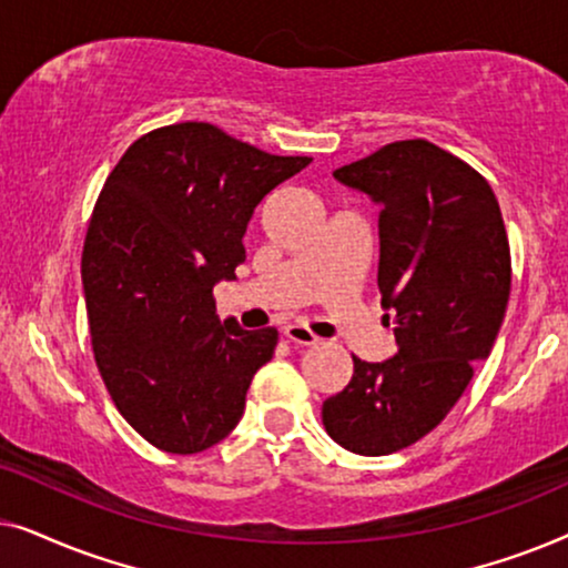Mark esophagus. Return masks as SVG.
<instances>
[{"mask_svg": "<svg viewBox=\"0 0 568 568\" xmlns=\"http://www.w3.org/2000/svg\"><path fill=\"white\" fill-rule=\"evenodd\" d=\"M282 333H284L286 341H292V344H297V346H315L317 341H321L313 331L305 328V325H297V323L284 325Z\"/></svg>", "mask_w": 568, "mask_h": 568, "instance_id": "esophagus-1", "label": "esophagus"}]
</instances>
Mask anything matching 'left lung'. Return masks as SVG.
Listing matches in <instances>:
<instances>
[{"instance_id": "obj_1", "label": "left lung", "mask_w": 568, "mask_h": 568, "mask_svg": "<svg viewBox=\"0 0 568 568\" xmlns=\"http://www.w3.org/2000/svg\"><path fill=\"white\" fill-rule=\"evenodd\" d=\"M333 178L379 206V305L398 354L354 356L323 424L344 449L390 455L426 437L491 354L509 302V240L486 178L426 139L387 144Z\"/></svg>"}]
</instances>
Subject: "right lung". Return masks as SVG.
<instances>
[{
	"label": "right lung",
	"instance_id": "obj_1",
	"mask_svg": "<svg viewBox=\"0 0 568 568\" xmlns=\"http://www.w3.org/2000/svg\"><path fill=\"white\" fill-rule=\"evenodd\" d=\"M310 162L185 121L136 139L108 175L82 251L92 352L150 445L204 453L243 418L278 333L222 325L212 292L245 261L255 206Z\"/></svg>",
	"mask_w": 568,
	"mask_h": 568
}]
</instances>
